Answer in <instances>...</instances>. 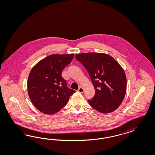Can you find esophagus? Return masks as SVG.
I'll use <instances>...</instances> for the list:
<instances>
[{
  "instance_id": "34e87169",
  "label": "esophagus",
  "mask_w": 155,
  "mask_h": 155,
  "mask_svg": "<svg viewBox=\"0 0 155 155\" xmlns=\"http://www.w3.org/2000/svg\"><path fill=\"white\" fill-rule=\"evenodd\" d=\"M78 91L80 92V93H83L84 92V89L82 87H80L79 88V89L78 90Z\"/></svg>"
}]
</instances>
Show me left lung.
<instances>
[{
  "instance_id": "left-lung-1",
  "label": "left lung",
  "mask_w": 155,
  "mask_h": 155,
  "mask_svg": "<svg viewBox=\"0 0 155 155\" xmlns=\"http://www.w3.org/2000/svg\"><path fill=\"white\" fill-rule=\"evenodd\" d=\"M89 74L95 89L90 106L107 114L117 110L124 98L127 79L122 66L112 57L102 53H84L75 56Z\"/></svg>"
}]
</instances>
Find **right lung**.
Segmentation results:
<instances>
[{
	"label": "right lung",
	"mask_w": 155,
	"mask_h": 155,
	"mask_svg": "<svg viewBox=\"0 0 155 155\" xmlns=\"http://www.w3.org/2000/svg\"><path fill=\"white\" fill-rule=\"evenodd\" d=\"M74 54H52L34 66L28 76L29 97L40 112L51 115L65 106L75 90L67 87L62 71L68 65Z\"/></svg>",
	"instance_id": "obj_1"
}]
</instances>
